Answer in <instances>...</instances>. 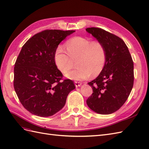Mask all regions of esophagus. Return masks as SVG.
<instances>
[{"instance_id":"1","label":"esophagus","mask_w":149,"mask_h":149,"mask_svg":"<svg viewBox=\"0 0 149 149\" xmlns=\"http://www.w3.org/2000/svg\"><path fill=\"white\" fill-rule=\"evenodd\" d=\"M81 84H82V83H81V82H77V81H75V87H76L81 86Z\"/></svg>"}]
</instances>
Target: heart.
<instances>
[{"label":"heart","instance_id":"b5f03b06","mask_svg":"<svg viewBox=\"0 0 149 149\" xmlns=\"http://www.w3.org/2000/svg\"><path fill=\"white\" fill-rule=\"evenodd\" d=\"M67 52L63 46L58 45L55 49L53 60L58 70L65 74L77 60L78 67L66 74L68 79L82 81L91 75L95 77L103 70L107 59L104 45L99 40H92L83 36H74L66 41Z\"/></svg>","mask_w":149,"mask_h":149}]
</instances>
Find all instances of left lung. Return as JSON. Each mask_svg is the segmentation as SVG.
Wrapping results in <instances>:
<instances>
[{"label": "left lung", "mask_w": 149, "mask_h": 149, "mask_svg": "<svg viewBox=\"0 0 149 149\" xmlns=\"http://www.w3.org/2000/svg\"><path fill=\"white\" fill-rule=\"evenodd\" d=\"M86 30L101 41L107 51L103 70L88 83L93 93L87 100V104L98 114H111L124 104L133 88L134 72L132 56L123 40L115 35L99 28Z\"/></svg>", "instance_id": "8db88e82"}]
</instances>
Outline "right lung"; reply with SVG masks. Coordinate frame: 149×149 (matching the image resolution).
Returning a JSON list of instances; mask_svg holds the SVG:
<instances>
[{"label": "right lung", "mask_w": 149, "mask_h": 149, "mask_svg": "<svg viewBox=\"0 0 149 149\" xmlns=\"http://www.w3.org/2000/svg\"><path fill=\"white\" fill-rule=\"evenodd\" d=\"M74 30L47 29L32 36L22 46L14 68V87L24 108L35 115L48 117L65 104L75 87L65 79L53 60L55 49Z\"/></svg>", "instance_id": "add662e5"}]
</instances>
